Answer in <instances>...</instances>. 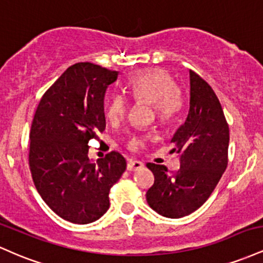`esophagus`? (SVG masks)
<instances>
[{
	"instance_id": "34e87169",
	"label": "esophagus",
	"mask_w": 263,
	"mask_h": 263,
	"mask_svg": "<svg viewBox=\"0 0 263 263\" xmlns=\"http://www.w3.org/2000/svg\"><path fill=\"white\" fill-rule=\"evenodd\" d=\"M143 167H144V164L140 161H129L127 163V171H129V172L140 171Z\"/></svg>"
}]
</instances>
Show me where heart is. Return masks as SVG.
Wrapping results in <instances>:
<instances>
[{
  "mask_svg": "<svg viewBox=\"0 0 263 263\" xmlns=\"http://www.w3.org/2000/svg\"><path fill=\"white\" fill-rule=\"evenodd\" d=\"M129 95L136 101L151 102L157 119L170 123L182 111L183 91L168 70L163 68H149L132 75L127 81ZM128 110V101L121 93H112L105 104V116L111 123L120 122ZM146 138L132 136L127 142L131 151L144 147Z\"/></svg>",
  "mask_w": 263,
  "mask_h": 263,
  "instance_id": "1",
  "label": "heart"
}]
</instances>
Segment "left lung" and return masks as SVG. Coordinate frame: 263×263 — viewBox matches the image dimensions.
Returning a JSON list of instances; mask_svg holds the SVG:
<instances>
[{
  "label": "left lung",
  "instance_id": "8db88e82",
  "mask_svg": "<svg viewBox=\"0 0 263 263\" xmlns=\"http://www.w3.org/2000/svg\"><path fill=\"white\" fill-rule=\"evenodd\" d=\"M189 111L172 138V153L180 156V168L147 163L155 183L147 203L162 216L183 218L203 205L228 167L229 125L218 96L203 78L190 70Z\"/></svg>",
  "mask_w": 263,
  "mask_h": 263
}]
</instances>
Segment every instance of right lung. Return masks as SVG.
Listing matches in <instances>:
<instances>
[{"label":"right lung","mask_w":263,"mask_h":263,"mask_svg":"<svg viewBox=\"0 0 263 263\" xmlns=\"http://www.w3.org/2000/svg\"><path fill=\"white\" fill-rule=\"evenodd\" d=\"M119 71L92 63L69 66L39 101L29 132V170L41 197L57 215L89 224L110 206L111 186L126 170L119 152L90 162L89 141L106 127L104 98Z\"/></svg>","instance_id":"right-lung-1"}]
</instances>
